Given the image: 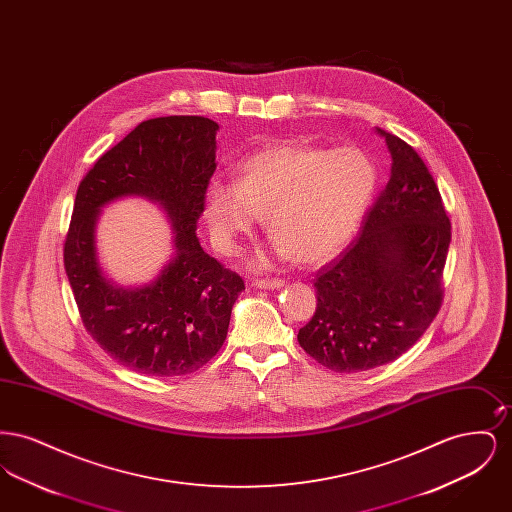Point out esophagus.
<instances>
[{
  "label": "esophagus",
  "instance_id": "34e87169",
  "mask_svg": "<svg viewBox=\"0 0 512 512\" xmlns=\"http://www.w3.org/2000/svg\"><path fill=\"white\" fill-rule=\"evenodd\" d=\"M286 284V280H282V278H257L255 282H253V286L255 288H261V290H278V288H282Z\"/></svg>",
  "mask_w": 512,
  "mask_h": 512
}]
</instances>
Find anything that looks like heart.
Listing matches in <instances>:
<instances>
[{"mask_svg": "<svg viewBox=\"0 0 512 512\" xmlns=\"http://www.w3.org/2000/svg\"><path fill=\"white\" fill-rule=\"evenodd\" d=\"M378 186V169L359 147L272 146L242 161L238 180H213L205 219L222 253H234L263 214L274 251L317 265L349 242Z\"/></svg>", "mask_w": 512, "mask_h": 512, "instance_id": "heart-1", "label": "heart"}]
</instances>
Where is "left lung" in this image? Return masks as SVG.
<instances>
[{"label":"left lung","instance_id":"1","mask_svg":"<svg viewBox=\"0 0 512 512\" xmlns=\"http://www.w3.org/2000/svg\"><path fill=\"white\" fill-rule=\"evenodd\" d=\"M376 130L390 149V182L363 232L318 270L317 311L297 334L317 363L347 374L395 361L428 330L441 307L451 242V222L420 155Z\"/></svg>","mask_w":512,"mask_h":512}]
</instances>
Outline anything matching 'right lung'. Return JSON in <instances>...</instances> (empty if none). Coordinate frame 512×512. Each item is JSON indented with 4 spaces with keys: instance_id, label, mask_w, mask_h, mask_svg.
Listing matches in <instances>:
<instances>
[{
    "instance_id": "1",
    "label": "right lung",
    "mask_w": 512,
    "mask_h": 512,
    "mask_svg": "<svg viewBox=\"0 0 512 512\" xmlns=\"http://www.w3.org/2000/svg\"><path fill=\"white\" fill-rule=\"evenodd\" d=\"M219 124L174 115L140 122L82 178L65 238V270L80 318L119 365L147 376H184L209 363L228 334L244 280L203 251L195 234L205 192L217 169ZM140 194L172 220L175 255L158 278L121 289L100 270L98 211Z\"/></svg>"
}]
</instances>
